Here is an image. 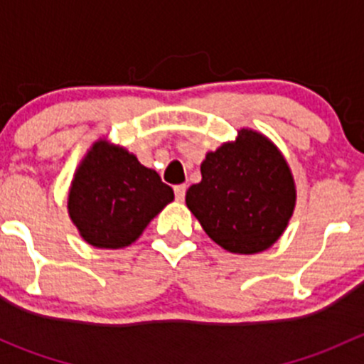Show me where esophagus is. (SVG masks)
I'll return each instance as SVG.
<instances>
[{"instance_id":"esophagus-1","label":"esophagus","mask_w":364,"mask_h":364,"mask_svg":"<svg viewBox=\"0 0 364 364\" xmlns=\"http://www.w3.org/2000/svg\"><path fill=\"white\" fill-rule=\"evenodd\" d=\"M174 196H176V200H185V196H186V185H176L174 186Z\"/></svg>"}]
</instances>
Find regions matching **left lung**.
<instances>
[{
  "mask_svg": "<svg viewBox=\"0 0 364 364\" xmlns=\"http://www.w3.org/2000/svg\"><path fill=\"white\" fill-rule=\"evenodd\" d=\"M200 174V183L186 192V205L216 245L252 255L284 234L294 211L296 186L269 139L241 128L236 141L205 155Z\"/></svg>",
  "mask_w": 364,
  "mask_h": 364,
  "instance_id": "8db88e82",
  "label": "left lung"
}]
</instances>
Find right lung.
I'll list each match as a JSON object with an SVG mask.
<instances>
[{
	"label": "right lung",
	"mask_w": 364,
	"mask_h": 364,
	"mask_svg": "<svg viewBox=\"0 0 364 364\" xmlns=\"http://www.w3.org/2000/svg\"><path fill=\"white\" fill-rule=\"evenodd\" d=\"M172 199L174 192L156 171L100 139L73 176L68 215L86 243L123 248L134 243Z\"/></svg>",
	"instance_id": "1"
}]
</instances>
